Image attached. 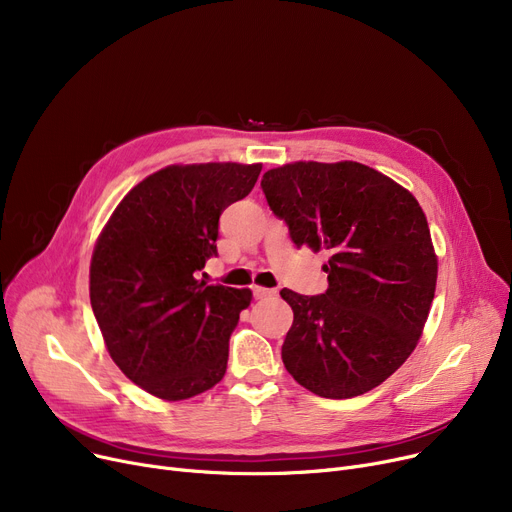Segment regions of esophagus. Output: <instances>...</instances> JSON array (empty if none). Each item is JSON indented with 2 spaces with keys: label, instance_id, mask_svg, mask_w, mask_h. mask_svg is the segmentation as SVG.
Listing matches in <instances>:
<instances>
[{
  "label": "esophagus",
  "instance_id": "1",
  "mask_svg": "<svg viewBox=\"0 0 512 512\" xmlns=\"http://www.w3.org/2000/svg\"><path fill=\"white\" fill-rule=\"evenodd\" d=\"M276 290L274 288H263V286H253V297L255 299H270L274 297Z\"/></svg>",
  "mask_w": 512,
  "mask_h": 512
}]
</instances>
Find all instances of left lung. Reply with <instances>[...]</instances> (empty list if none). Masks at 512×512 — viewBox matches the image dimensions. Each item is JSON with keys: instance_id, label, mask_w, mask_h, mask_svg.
<instances>
[{"instance_id": "1", "label": "left lung", "mask_w": 512, "mask_h": 512, "mask_svg": "<svg viewBox=\"0 0 512 512\" xmlns=\"http://www.w3.org/2000/svg\"><path fill=\"white\" fill-rule=\"evenodd\" d=\"M267 205L294 245L326 249L324 294L282 288L294 321L282 361L303 388L353 398L409 359L434 301L438 259L417 199L357 161L267 170Z\"/></svg>"}]
</instances>
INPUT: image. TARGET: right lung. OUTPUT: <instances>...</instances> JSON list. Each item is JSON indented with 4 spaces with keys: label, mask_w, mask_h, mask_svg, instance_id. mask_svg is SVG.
Instances as JSON below:
<instances>
[{
    "label": "right lung",
    "mask_w": 512,
    "mask_h": 512,
    "mask_svg": "<svg viewBox=\"0 0 512 512\" xmlns=\"http://www.w3.org/2000/svg\"><path fill=\"white\" fill-rule=\"evenodd\" d=\"M261 164L170 166L139 182L105 224L91 259V307L107 353L164 400L218 384L249 288L197 280L218 255L222 211L245 199Z\"/></svg>",
    "instance_id": "add662e5"
}]
</instances>
